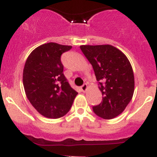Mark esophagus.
<instances>
[{"label": "esophagus", "mask_w": 157, "mask_h": 157, "mask_svg": "<svg viewBox=\"0 0 157 157\" xmlns=\"http://www.w3.org/2000/svg\"><path fill=\"white\" fill-rule=\"evenodd\" d=\"M81 90L82 92H86V90H87V84L85 83L81 86Z\"/></svg>", "instance_id": "obj_1"}]
</instances>
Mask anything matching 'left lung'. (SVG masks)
Segmentation results:
<instances>
[{
  "label": "left lung",
  "instance_id": "left-lung-1",
  "mask_svg": "<svg viewBox=\"0 0 157 157\" xmlns=\"http://www.w3.org/2000/svg\"><path fill=\"white\" fill-rule=\"evenodd\" d=\"M84 56L93 67L102 101L93 110L103 119H113L122 113L134 92V75L125 55L117 48L105 45H82Z\"/></svg>",
  "mask_w": 157,
  "mask_h": 157
}]
</instances>
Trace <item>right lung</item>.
<instances>
[{"label": "right lung", "mask_w": 157, "mask_h": 157, "mask_svg": "<svg viewBox=\"0 0 157 157\" xmlns=\"http://www.w3.org/2000/svg\"><path fill=\"white\" fill-rule=\"evenodd\" d=\"M71 46L48 43L31 52L23 71L26 96L37 112L48 118H59L68 113L77 92L63 75L61 56Z\"/></svg>", "instance_id": "add662e5"}]
</instances>
